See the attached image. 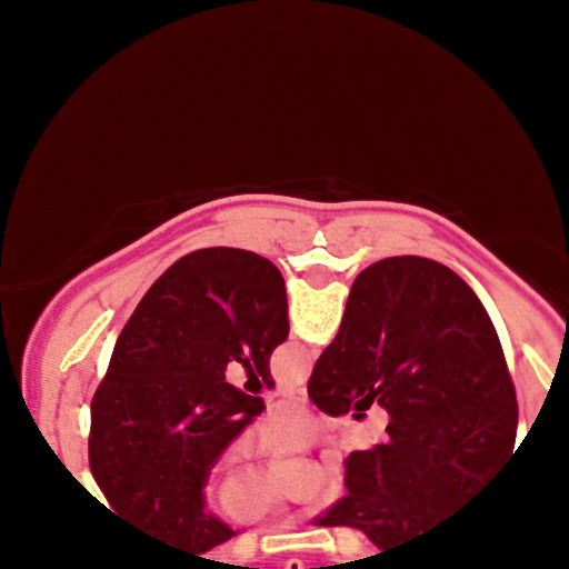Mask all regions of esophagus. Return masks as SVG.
Segmentation results:
<instances>
[{
    "mask_svg": "<svg viewBox=\"0 0 569 569\" xmlns=\"http://www.w3.org/2000/svg\"><path fill=\"white\" fill-rule=\"evenodd\" d=\"M286 396L293 398V401H302V403L307 401V390H305V388H291Z\"/></svg>",
    "mask_w": 569,
    "mask_h": 569,
    "instance_id": "esophagus-1",
    "label": "esophagus"
}]
</instances>
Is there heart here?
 Listing matches in <instances>:
<instances>
[{
  "label": "heart",
  "mask_w": 569,
  "mask_h": 569,
  "mask_svg": "<svg viewBox=\"0 0 569 569\" xmlns=\"http://www.w3.org/2000/svg\"><path fill=\"white\" fill-rule=\"evenodd\" d=\"M318 426L310 415L302 409H289L272 422L270 430H267V439H270L276 447L283 449H305L316 441ZM339 495V485H331L329 492H326V502H331ZM224 511L238 521H259L267 519L272 513V500L267 495L264 487L253 489V492L243 495L238 500H224Z\"/></svg>",
  "instance_id": "heart-1"
}]
</instances>
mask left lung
<instances>
[{
	"label": "left lung",
	"instance_id": "1",
	"mask_svg": "<svg viewBox=\"0 0 569 569\" xmlns=\"http://www.w3.org/2000/svg\"><path fill=\"white\" fill-rule=\"evenodd\" d=\"M286 337L283 276L259 253L200 248L154 280L90 403V471L122 521L192 557L238 535L206 511V485L264 407L224 369L238 361L272 388L270 356Z\"/></svg>",
	"mask_w": 569,
	"mask_h": 569
}]
</instances>
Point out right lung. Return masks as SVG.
Listing matches in <instances>:
<instances>
[{"mask_svg":"<svg viewBox=\"0 0 569 569\" xmlns=\"http://www.w3.org/2000/svg\"><path fill=\"white\" fill-rule=\"evenodd\" d=\"M307 393L331 417L358 396L388 411V441L348 457V495L312 519L377 548L436 532L513 457L519 409L498 331L433 259L390 257L356 278Z\"/></svg>","mask_w":569,"mask_h":569,"instance_id":"add662e5","label":"right lung"}]
</instances>
